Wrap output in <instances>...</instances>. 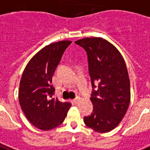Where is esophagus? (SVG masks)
Segmentation results:
<instances>
[{"label": "esophagus", "mask_w": 150, "mask_h": 150, "mask_svg": "<svg viewBox=\"0 0 150 150\" xmlns=\"http://www.w3.org/2000/svg\"><path fill=\"white\" fill-rule=\"evenodd\" d=\"M80 100H81V98H75V99H74V100H73V102H74V104H78L79 102H80Z\"/></svg>", "instance_id": "esophagus-1"}]
</instances>
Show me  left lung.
<instances>
[{"label":"left lung","mask_w":150,"mask_h":150,"mask_svg":"<svg viewBox=\"0 0 150 150\" xmlns=\"http://www.w3.org/2000/svg\"><path fill=\"white\" fill-rule=\"evenodd\" d=\"M75 43L87 52L91 83L96 88L91 98L93 112L83 118L84 124L97 132H109L122 120L131 100L125 59L114 45L102 38H85Z\"/></svg>","instance_id":"obj_1"}]
</instances>
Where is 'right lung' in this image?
<instances>
[{
	"label": "right lung",
	"mask_w": 150,
	"mask_h": 150,
	"mask_svg": "<svg viewBox=\"0 0 150 150\" xmlns=\"http://www.w3.org/2000/svg\"><path fill=\"white\" fill-rule=\"evenodd\" d=\"M72 41L61 40L40 49L24 69L18 90L21 109L30 122L43 131H49L64 121L71 104L53 97L55 89L52 76L62 55Z\"/></svg>",
	"instance_id": "right-lung-1"
}]
</instances>
